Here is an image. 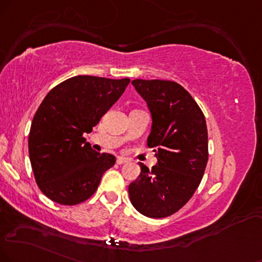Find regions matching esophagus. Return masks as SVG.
Segmentation results:
<instances>
[{"label":"esophagus","mask_w":262,"mask_h":262,"mask_svg":"<svg viewBox=\"0 0 262 262\" xmlns=\"http://www.w3.org/2000/svg\"><path fill=\"white\" fill-rule=\"evenodd\" d=\"M127 161H128V159L125 157H118V159H116V163H118L119 165H122V164L127 163Z\"/></svg>","instance_id":"esophagus-1"}]
</instances>
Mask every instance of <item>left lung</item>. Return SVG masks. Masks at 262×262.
<instances>
[{"label": "left lung", "mask_w": 262, "mask_h": 262, "mask_svg": "<svg viewBox=\"0 0 262 262\" xmlns=\"http://www.w3.org/2000/svg\"><path fill=\"white\" fill-rule=\"evenodd\" d=\"M147 102L151 130L147 144L158 163L128 186L132 205L147 217L175 214L194 194L208 163V128L204 114L180 83L169 80L132 81Z\"/></svg>", "instance_id": "8db88e82"}]
</instances>
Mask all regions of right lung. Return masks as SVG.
I'll return each instance as SVG.
<instances>
[{
	"mask_svg": "<svg viewBox=\"0 0 262 262\" xmlns=\"http://www.w3.org/2000/svg\"><path fill=\"white\" fill-rule=\"evenodd\" d=\"M130 79L79 75L53 87L38 106L29 134V157L38 188L62 205L85 202L115 157L97 153L83 134L120 98Z\"/></svg>",
	"mask_w": 262,
	"mask_h": 262,
	"instance_id": "1",
	"label": "right lung"
}]
</instances>
